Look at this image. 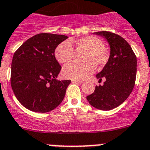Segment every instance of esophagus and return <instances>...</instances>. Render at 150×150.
<instances>
[{"label": "esophagus", "instance_id": "obj_1", "mask_svg": "<svg viewBox=\"0 0 150 150\" xmlns=\"http://www.w3.org/2000/svg\"><path fill=\"white\" fill-rule=\"evenodd\" d=\"M72 83H77V84H80L83 83V80H76V79H72Z\"/></svg>", "mask_w": 150, "mask_h": 150}]
</instances>
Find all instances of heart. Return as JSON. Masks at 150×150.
Returning <instances> with one entry per match:
<instances>
[{
    "label": "heart",
    "mask_w": 150,
    "mask_h": 150,
    "mask_svg": "<svg viewBox=\"0 0 150 150\" xmlns=\"http://www.w3.org/2000/svg\"><path fill=\"white\" fill-rule=\"evenodd\" d=\"M78 47L86 50L83 61L86 63H69L63 67L62 74L71 79H84L95 71V65L102 67L109 60V54L104 49L103 41L95 36H86L75 40ZM74 49L68 40L59 43L55 50V59L59 63L66 64L72 59Z\"/></svg>",
    "instance_id": "obj_1"
}]
</instances>
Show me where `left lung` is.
I'll list each match as a JSON object with an SVG mask.
<instances>
[{
	"label": "left lung",
	"mask_w": 150,
	"mask_h": 150,
	"mask_svg": "<svg viewBox=\"0 0 150 150\" xmlns=\"http://www.w3.org/2000/svg\"><path fill=\"white\" fill-rule=\"evenodd\" d=\"M95 34L105 38L110 48L109 60L103 70L96 75L104 85L96 86L94 92L86 97L92 107L101 110L117 107L126 100L134 86L137 74V58L124 38L109 31Z\"/></svg>",
	"instance_id": "left-lung-1"
}]
</instances>
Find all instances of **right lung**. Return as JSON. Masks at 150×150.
I'll return each mask as SVG.
<instances>
[{
    "label": "right lung",
    "instance_id": "add662e5",
    "mask_svg": "<svg viewBox=\"0 0 150 150\" xmlns=\"http://www.w3.org/2000/svg\"><path fill=\"white\" fill-rule=\"evenodd\" d=\"M65 35L42 33L29 38L16 51L10 83L22 105L34 112H46L63 100L71 80H58L62 67L55 57Z\"/></svg>",
    "mask_w": 150,
    "mask_h": 150
}]
</instances>
